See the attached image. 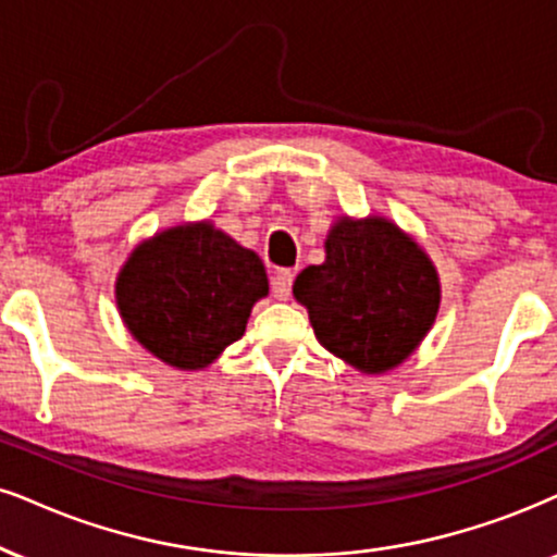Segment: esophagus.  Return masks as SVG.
Listing matches in <instances>:
<instances>
[{"instance_id": "esophagus-1", "label": "esophagus", "mask_w": 557, "mask_h": 557, "mask_svg": "<svg viewBox=\"0 0 557 557\" xmlns=\"http://www.w3.org/2000/svg\"><path fill=\"white\" fill-rule=\"evenodd\" d=\"M292 284H294V273H292V271H278L276 276L271 278V292H273V297L281 299V301L289 299Z\"/></svg>"}]
</instances>
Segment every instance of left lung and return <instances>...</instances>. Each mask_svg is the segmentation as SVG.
I'll return each mask as SVG.
<instances>
[{"instance_id":"left-lung-1","label":"left lung","mask_w":557,"mask_h":557,"mask_svg":"<svg viewBox=\"0 0 557 557\" xmlns=\"http://www.w3.org/2000/svg\"><path fill=\"white\" fill-rule=\"evenodd\" d=\"M320 346L363 374L403 363L434 325L442 286L423 247L384 216H341L325 263L294 281Z\"/></svg>"}]
</instances>
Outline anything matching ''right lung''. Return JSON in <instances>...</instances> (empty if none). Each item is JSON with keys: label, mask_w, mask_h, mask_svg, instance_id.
Instances as JSON below:
<instances>
[{"label": "right lung", "mask_w": 557, "mask_h": 557, "mask_svg": "<svg viewBox=\"0 0 557 557\" xmlns=\"http://www.w3.org/2000/svg\"><path fill=\"white\" fill-rule=\"evenodd\" d=\"M268 294L263 260L211 222L181 224L141 243L115 281L128 333L175 369H203L243 338Z\"/></svg>", "instance_id": "obj_1"}]
</instances>
